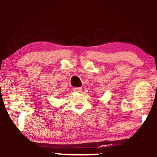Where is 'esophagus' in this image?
Listing matches in <instances>:
<instances>
[{"instance_id": "1", "label": "esophagus", "mask_w": 157, "mask_h": 157, "mask_svg": "<svg viewBox=\"0 0 157 157\" xmlns=\"http://www.w3.org/2000/svg\"><path fill=\"white\" fill-rule=\"evenodd\" d=\"M74 91H75V92H78L80 93L82 91V88L81 87H76V88H74Z\"/></svg>"}]
</instances>
